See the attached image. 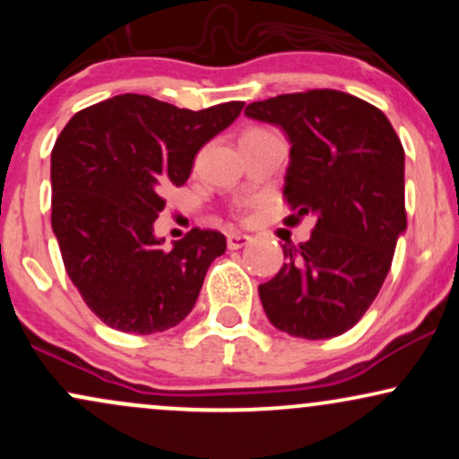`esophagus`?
<instances>
[{"label":"esophagus","mask_w":459,"mask_h":459,"mask_svg":"<svg viewBox=\"0 0 459 459\" xmlns=\"http://www.w3.org/2000/svg\"><path fill=\"white\" fill-rule=\"evenodd\" d=\"M226 244H229L230 250H239V247L250 244V237L241 235V233H230L229 237H226Z\"/></svg>","instance_id":"1"}]
</instances>
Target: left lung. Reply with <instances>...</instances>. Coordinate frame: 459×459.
<instances>
[{
    "label": "left lung",
    "mask_w": 459,
    "mask_h": 459,
    "mask_svg": "<svg viewBox=\"0 0 459 459\" xmlns=\"http://www.w3.org/2000/svg\"><path fill=\"white\" fill-rule=\"evenodd\" d=\"M247 118L289 138L284 198L310 239L282 246L287 263L259 284L267 319L299 339H332L360 321L405 233L403 146L380 109L339 91L281 94L250 103Z\"/></svg>",
    "instance_id": "obj_1"
}]
</instances>
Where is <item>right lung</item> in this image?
<instances>
[{"mask_svg": "<svg viewBox=\"0 0 459 459\" xmlns=\"http://www.w3.org/2000/svg\"><path fill=\"white\" fill-rule=\"evenodd\" d=\"M230 101L192 112L118 94L68 120L51 151V229L66 273L109 328L152 334L196 304L226 237L192 229L168 250L152 224L166 186H183L196 152L241 114Z\"/></svg>", "mask_w": 459, "mask_h": 459, "instance_id": "1", "label": "right lung"}]
</instances>
